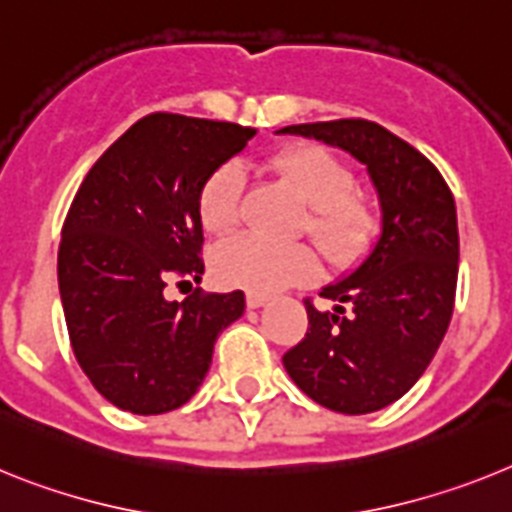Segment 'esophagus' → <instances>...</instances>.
<instances>
[{
  "label": "esophagus",
  "instance_id": "esophagus-1",
  "mask_svg": "<svg viewBox=\"0 0 512 512\" xmlns=\"http://www.w3.org/2000/svg\"><path fill=\"white\" fill-rule=\"evenodd\" d=\"M268 304V296L265 293H247V306L250 309H260V306Z\"/></svg>",
  "mask_w": 512,
  "mask_h": 512
}]
</instances>
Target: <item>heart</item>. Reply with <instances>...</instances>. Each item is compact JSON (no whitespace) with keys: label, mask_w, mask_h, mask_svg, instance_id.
Here are the masks:
<instances>
[{"label":"heart","mask_w":512,"mask_h":512,"mask_svg":"<svg viewBox=\"0 0 512 512\" xmlns=\"http://www.w3.org/2000/svg\"><path fill=\"white\" fill-rule=\"evenodd\" d=\"M311 208L309 234L335 265H348L366 250L376 231L371 201L353 193L355 175L348 164L322 146H299L275 154L268 162ZM244 170L224 162L208 175L198 195V216L211 234H229L242 216ZM216 273L229 286L252 293H273L317 273V257L304 244H270L244 234L221 244L213 257Z\"/></svg>","instance_id":"obj_1"}]
</instances>
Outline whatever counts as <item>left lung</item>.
<instances>
[{
    "label": "left lung",
    "mask_w": 512,
    "mask_h": 512,
    "mask_svg": "<svg viewBox=\"0 0 512 512\" xmlns=\"http://www.w3.org/2000/svg\"><path fill=\"white\" fill-rule=\"evenodd\" d=\"M278 133L337 146L366 164L381 208L368 255L319 293L335 301L332 311L306 301L309 330L283 366L327 410H384L425 373L451 322L459 275L453 195L415 146L379 123L345 118Z\"/></svg>",
    "instance_id": "obj_1"
}]
</instances>
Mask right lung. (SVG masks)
<instances>
[{"instance_id":"obj_1","label":"right lung","mask_w":512,"mask_h":512,"mask_svg":"<svg viewBox=\"0 0 512 512\" xmlns=\"http://www.w3.org/2000/svg\"><path fill=\"white\" fill-rule=\"evenodd\" d=\"M255 136L237 123L154 113L95 162L66 216L59 291L79 366L102 397L162 415L193 397L213 345L244 314V293L164 296L201 281L198 195Z\"/></svg>"}]
</instances>
